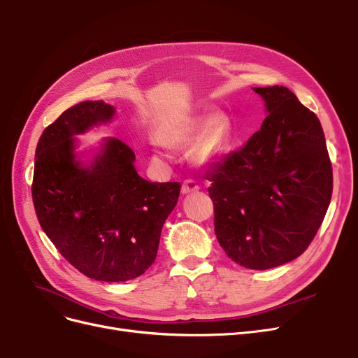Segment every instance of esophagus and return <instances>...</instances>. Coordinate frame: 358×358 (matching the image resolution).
Segmentation results:
<instances>
[{"label":"esophagus","instance_id":"obj_1","mask_svg":"<svg viewBox=\"0 0 358 358\" xmlns=\"http://www.w3.org/2000/svg\"><path fill=\"white\" fill-rule=\"evenodd\" d=\"M199 189H200V185L194 179H187V180H183V183H182V194L196 192Z\"/></svg>","mask_w":358,"mask_h":358}]
</instances>
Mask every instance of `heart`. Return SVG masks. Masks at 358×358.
Instances as JSON below:
<instances>
[{
  "label": "heart",
  "mask_w": 358,
  "mask_h": 358,
  "mask_svg": "<svg viewBox=\"0 0 358 358\" xmlns=\"http://www.w3.org/2000/svg\"><path fill=\"white\" fill-rule=\"evenodd\" d=\"M201 123V116H188L182 119L164 134V142L173 148H185L191 145L199 134L196 146H194V155L199 162L208 164L224 152L227 142H229V119L222 113H213L206 119L203 127Z\"/></svg>",
  "instance_id": "1"
}]
</instances>
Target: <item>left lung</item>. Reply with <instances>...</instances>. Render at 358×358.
<instances>
[{"instance_id": "1", "label": "left lung", "mask_w": 358, "mask_h": 358, "mask_svg": "<svg viewBox=\"0 0 358 358\" xmlns=\"http://www.w3.org/2000/svg\"><path fill=\"white\" fill-rule=\"evenodd\" d=\"M254 91L267 117L208 180L221 248L234 263L266 270L306 251L329 209L333 170L317 115L285 86Z\"/></svg>"}]
</instances>
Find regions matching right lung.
<instances>
[{
	"mask_svg": "<svg viewBox=\"0 0 358 358\" xmlns=\"http://www.w3.org/2000/svg\"><path fill=\"white\" fill-rule=\"evenodd\" d=\"M113 113L103 101H83L46 127L31 187L38 222L59 254L104 282L138 278L152 266L180 192L179 182L140 178L134 150L122 140H107L90 167L74 161L73 136L110 121Z\"/></svg>",
	"mask_w": 358,
	"mask_h": 358,
	"instance_id": "right-lung-1",
	"label": "right lung"
}]
</instances>
